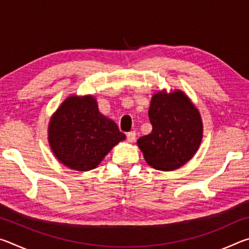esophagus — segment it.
<instances>
[{
	"instance_id": "obj_1",
	"label": "esophagus",
	"mask_w": 249,
	"mask_h": 249,
	"mask_svg": "<svg viewBox=\"0 0 249 249\" xmlns=\"http://www.w3.org/2000/svg\"><path fill=\"white\" fill-rule=\"evenodd\" d=\"M126 137H127V141L128 142H134L135 140H136V132L135 130H132V132H128L127 134H126Z\"/></svg>"
}]
</instances>
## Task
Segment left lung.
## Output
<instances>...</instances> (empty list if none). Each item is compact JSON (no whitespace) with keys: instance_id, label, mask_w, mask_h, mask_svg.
I'll return each instance as SVG.
<instances>
[{"instance_id":"obj_1","label":"left lung","mask_w":249,"mask_h":249,"mask_svg":"<svg viewBox=\"0 0 249 249\" xmlns=\"http://www.w3.org/2000/svg\"><path fill=\"white\" fill-rule=\"evenodd\" d=\"M153 130L137 141L146 161L157 170L183 166L202 141L201 116L183 92L154 94L148 111Z\"/></svg>"}]
</instances>
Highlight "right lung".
<instances>
[{"label":"right lung","mask_w":249,"mask_h":249,"mask_svg":"<svg viewBox=\"0 0 249 249\" xmlns=\"http://www.w3.org/2000/svg\"><path fill=\"white\" fill-rule=\"evenodd\" d=\"M125 140L112 120L103 116L93 96H70L52 117L48 141L53 153L71 169L88 171Z\"/></svg>","instance_id":"add662e5"}]
</instances>
